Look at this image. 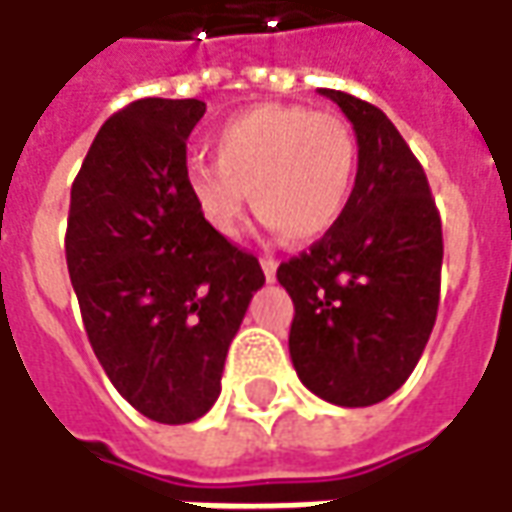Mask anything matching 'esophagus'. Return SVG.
Instances as JSON below:
<instances>
[{
    "instance_id": "esophagus-1",
    "label": "esophagus",
    "mask_w": 512,
    "mask_h": 512,
    "mask_svg": "<svg viewBox=\"0 0 512 512\" xmlns=\"http://www.w3.org/2000/svg\"><path fill=\"white\" fill-rule=\"evenodd\" d=\"M262 270H264V279L276 281V270H279V262H276V259H270V256H264Z\"/></svg>"
}]
</instances>
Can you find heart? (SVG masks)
<instances>
[{"label":"heart","mask_w":512,"mask_h":512,"mask_svg":"<svg viewBox=\"0 0 512 512\" xmlns=\"http://www.w3.org/2000/svg\"><path fill=\"white\" fill-rule=\"evenodd\" d=\"M211 149L216 166L188 168L185 188L202 222L225 239L242 233L253 200L267 228L312 242L338 225L352 197L358 143L332 112L250 106L219 126Z\"/></svg>","instance_id":"obj_1"}]
</instances>
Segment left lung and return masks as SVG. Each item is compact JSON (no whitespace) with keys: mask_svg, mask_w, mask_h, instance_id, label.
<instances>
[{"mask_svg":"<svg viewBox=\"0 0 512 512\" xmlns=\"http://www.w3.org/2000/svg\"><path fill=\"white\" fill-rule=\"evenodd\" d=\"M358 137L344 216L276 273L293 298L298 380L344 408L375 406L414 372L437 321L442 222L423 166L377 106L318 89Z\"/></svg>","mask_w":512,"mask_h":512,"instance_id":"left-lung-1","label":"left lung"}]
</instances>
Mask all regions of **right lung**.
<instances>
[{
    "label": "right lung",
    "mask_w": 512,
    "mask_h": 512,
    "mask_svg": "<svg viewBox=\"0 0 512 512\" xmlns=\"http://www.w3.org/2000/svg\"><path fill=\"white\" fill-rule=\"evenodd\" d=\"M197 98L115 112L70 191L67 270L106 377L154 423L200 420L228 346L264 284L259 259L214 233L185 188Z\"/></svg>",
    "instance_id": "add662e5"
}]
</instances>
